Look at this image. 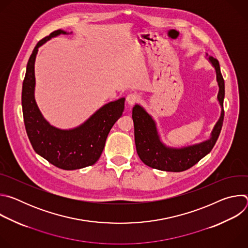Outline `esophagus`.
<instances>
[{
	"label": "esophagus",
	"instance_id": "obj_1",
	"mask_svg": "<svg viewBox=\"0 0 248 248\" xmlns=\"http://www.w3.org/2000/svg\"><path fill=\"white\" fill-rule=\"evenodd\" d=\"M139 100H140V96L138 94H136V93H130L126 97V101H127V103L130 106L136 104L137 102H139Z\"/></svg>",
	"mask_w": 248,
	"mask_h": 248
}]
</instances>
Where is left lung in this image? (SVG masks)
<instances>
[{
  "label": "left lung",
  "instance_id": "1",
  "mask_svg": "<svg viewBox=\"0 0 248 248\" xmlns=\"http://www.w3.org/2000/svg\"><path fill=\"white\" fill-rule=\"evenodd\" d=\"M209 60L216 69L217 81L219 84L218 100L222 107L220 120L212 131L211 138L200 144L186 148H168L160 141L152 118L139 105H135L132 109L135 146L139 158L145 165L166 171H183L194 166L213 149L224 122L225 81L221 74L219 61L213 57H209Z\"/></svg>",
  "mask_w": 248,
  "mask_h": 248
}]
</instances>
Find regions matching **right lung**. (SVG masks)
<instances>
[{
	"label": "right lung",
	"mask_w": 248,
	"mask_h": 248,
	"mask_svg": "<svg viewBox=\"0 0 248 248\" xmlns=\"http://www.w3.org/2000/svg\"><path fill=\"white\" fill-rule=\"evenodd\" d=\"M61 33L65 34L63 30L58 29L40 40L28 60L22 83V114L34 151L60 169L77 170L91 166L99 160L111 128L123 115L124 98L106 104L75 129L62 130L44 120L34 99V62L38 48Z\"/></svg>",
	"instance_id": "obj_1"
}]
</instances>
